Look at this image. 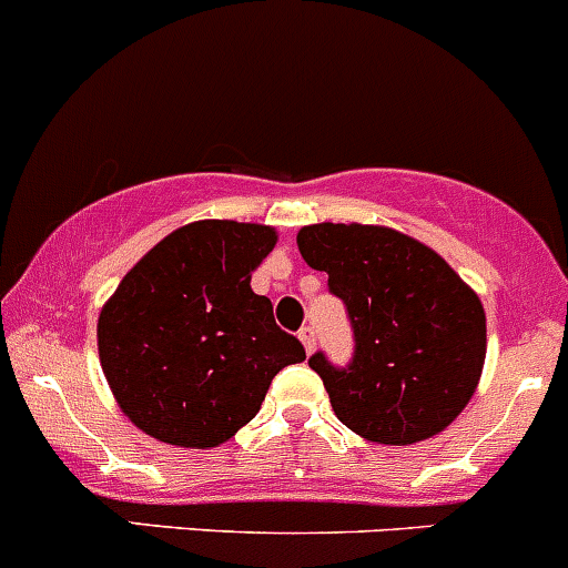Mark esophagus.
Here are the masks:
<instances>
[{"label":"esophagus","instance_id":"obj_1","mask_svg":"<svg viewBox=\"0 0 568 568\" xmlns=\"http://www.w3.org/2000/svg\"><path fill=\"white\" fill-rule=\"evenodd\" d=\"M300 338H302V344H305V353H314V347H316V331L311 325H305L300 331Z\"/></svg>","mask_w":568,"mask_h":568}]
</instances>
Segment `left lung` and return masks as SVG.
I'll return each mask as SVG.
<instances>
[{"mask_svg": "<svg viewBox=\"0 0 568 568\" xmlns=\"http://www.w3.org/2000/svg\"><path fill=\"white\" fill-rule=\"evenodd\" d=\"M302 260L327 272L344 302L353 358H308L349 432L412 445L443 432L474 395L485 364V311L437 252L386 226L314 224Z\"/></svg>", "mask_w": 568, "mask_h": 568, "instance_id": "1", "label": "left lung"}]
</instances>
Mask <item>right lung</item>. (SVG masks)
<instances>
[{
    "label": "right lung",
    "mask_w": 568,
    "mask_h": 568,
    "mask_svg": "<svg viewBox=\"0 0 568 568\" xmlns=\"http://www.w3.org/2000/svg\"><path fill=\"white\" fill-rule=\"evenodd\" d=\"M277 243L272 226L195 221L159 241L116 285L98 349L136 428L182 448H215L260 412L305 347L248 280Z\"/></svg>",
    "instance_id": "1"
}]
</instances>
